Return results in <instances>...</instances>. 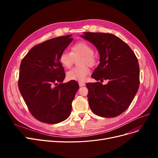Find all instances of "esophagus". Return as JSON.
Here are the masks:
<instances>
[{
    "mask_svg": "<svg viewBox=\"0 0 158 158\" xmlns=\"http://www.w3.org/2000/svg\"><path fill=\"white\" fill-rule=\"evenodd\" d=\"M79 86H85V83L83 82H79Z\"/></svg>",
    "mask_w": 158,
    "mask_h": 158,
    "instance_id": "obj_1",
    "label": "esophagus"
}]
</instances>
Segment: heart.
<instances>
[{
	"label": "heart",
	"mask_w": 158,
	"mask_h": 158,
	"mask_svg": "<svg viewBox=\"0 0 158 158\" xmlns=\"http://www.w3.org/2000/svg\"><path fill=\"white\" fill-rule=\"evenodd\" d=\"M93 47L86 41H79L70 47V52H63L60 56V62L65 69H70L76 58L81 57V67H76L66 73V77L72 81H83L89 72L88 65L92 66L96 63Z\"/></svg>",
	"instance_id": "obj_1"
}]
</instances>
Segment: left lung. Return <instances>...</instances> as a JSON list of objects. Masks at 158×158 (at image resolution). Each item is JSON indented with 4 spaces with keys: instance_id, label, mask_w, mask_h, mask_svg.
<instances>
[{
    "instance_id": "obj_1",
    "label": "left lung",
    "mask_w": 158,
    "mask_h": 158,
    "mask_svg": "<svg viewBox=\"0 0 158 158\" xmlns=\"http://www.w3.org/2000/svg\"><path fill=\"white\" fill-rule=\"evenodd\" d=\"M82 38L97 48L100 63L92 77L100 82H89L88 99L92 111L105 118L117 117L130 106L139 85V67L134 52L123 40L114 35L85 32Z\"/></svg>"
}]
</instances>
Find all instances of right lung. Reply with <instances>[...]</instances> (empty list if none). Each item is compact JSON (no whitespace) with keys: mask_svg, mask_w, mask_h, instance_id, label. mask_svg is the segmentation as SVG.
I'll use <instances>...</instances> for the list:
<instances>
[{"mask_svg":"<svg viewBox=\"0 0 158 158\" xmlns=\"http://www.w3.org/2000/svg\"><path fill=\"white\" fill-rule=\"evenodd\" d=\"M72 35L54 38L33 47L22 60L19 88L31 114L46 123L69 117L79 89L76 81L62 83L65 73L60 54L72 42Z\"/></svg>","mask_w":158,"mask_h":158,"instance_id":"right-lung-1","label":"right lung"}]
</instances>
